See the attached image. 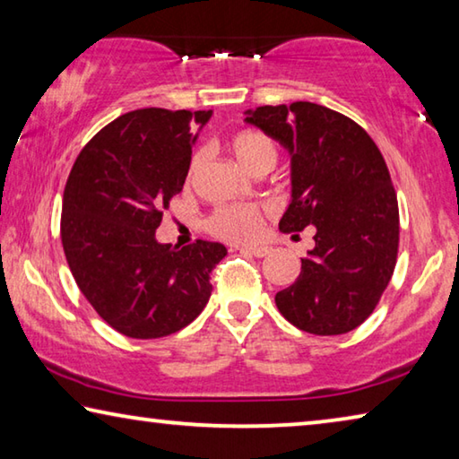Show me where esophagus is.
<instances>
[{"instance_id":"esophagus-1","label":"esophagus","mask_w":459,"mask_h":459,"mask_svg":"<svg viewBox=\"0 0 459 459\" xmlns=\"http://www.w3.org/2000/svg\"><path fill=\"white\" fill-rule=\"evenodd\" d=\"M245 251L255 255V257H267V255L271 253V248L269 247H247Z\"/></svg>"}]
</instances>
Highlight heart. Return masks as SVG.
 <instances>
[{"label":"heart","instance_id":"b5f03b06","mask_svg":"<svg viewBox=\"0 0 459 459\" xmlns=\"http://www.w3.org/2000/svg\"><path fill=\"white\" fill-rule=\"evenodd\" d=\"M229 150L237 161L248 172H269L277 164V145L269 135L261 131H240L229 142ZM200 166V155H194L190 164V176ZM208 229L232 243H245L259 235L261 212L253 204H222L208 219Z\"/></svg>","mask_w":459,"mask_h":459}]
</instances>
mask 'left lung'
<instances>
[{
    "instance_id": "left-lung-1",
    "label": "left lung",
    "mask_w": 459,
    "mask_h": 459,
    "mask_svg": "<svg viewBox=\"0 0 459 459\" xmlns=\"http://www.w3.org/2000/svg\"><path fill=\"white\" fill-rule=\"evenodd\" d=\"M245 121L291 155V202L279 230L316 227L295 283L275 295L295 328L338 336L367 320L391 281L399 206L383 153L359 123L298 100L257 107Z\"/></svg>"
}]
</instances>
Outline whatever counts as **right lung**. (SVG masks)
<instances>
[{"label":"right lung","instance_id":"obj_1","mask_svg":"<svg viewBox=\"0 0 459 459\" xmlns=\"http://www.w3.org/2000/svg\"><path fill=\"white\" fill-rule=\"evenodd\" d=\"M212 111L137 108L82 147L66 180L60 235L89 304L123 336H169L204 309L227 247L158 243L161 211L182 192L192 145Z\"/></svg>","mask_w":459,"mask_h":459}]
</instances>
